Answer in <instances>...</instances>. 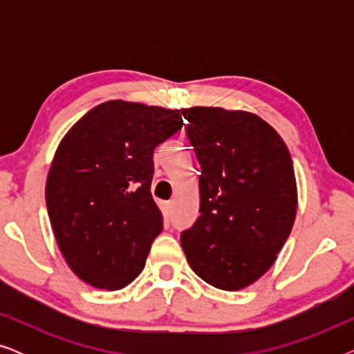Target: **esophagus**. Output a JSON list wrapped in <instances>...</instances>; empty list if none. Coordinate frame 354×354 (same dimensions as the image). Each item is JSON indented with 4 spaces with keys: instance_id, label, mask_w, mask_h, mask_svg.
<instances>
[{
    "instance_id": "1",
    "label": "esophagus",
    "mask_w": 354,
    "mask_h": 354,
    "mask_svg": "<svg viewBox=\"0 0 354 354\" xmlns=\"http://www.w3.org/2000/svg\"><path fill=\"white\" fill-rule=\"evenodd\" d=\"M166 214L171 217L174 214V201H169L166 205Z\"/></svg>"
}]
</instances>
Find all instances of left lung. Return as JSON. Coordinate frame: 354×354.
Wrapping results in <instances>:
<instances>
[{
    "mask_svg": "<svg viewBox=\"0 0 354 354\" xmlns=\"http://www.w3.org/2000/svg\"><path fill=\"white\" fill-rule=\"evenodd\" d=\"M201 167L200 217L180 235L190 268L235 292L269 270L297 216V180L287 145L256 114L182 109Z\"/></svg>",
    "mask_w": 354,
    "mask_h": 354,
    "instance_id": "1",
    "label": "left lung"
}]
</instances>
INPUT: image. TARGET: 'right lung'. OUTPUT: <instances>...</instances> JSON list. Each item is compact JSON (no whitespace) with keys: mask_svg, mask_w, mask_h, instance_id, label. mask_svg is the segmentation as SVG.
<instances>
[{"mask_svg":"<svg viewBox=\"0 0 354 354\" xmlns=\"http://www.w3.org/2000/svg\"><path fill=\"white\" fill-rule=\"evenodd\" d=\"M182 111L106 101L57 147L46 180L56 241L77 277L119 290L138 277L162 214L151 196L153 153L182 129Z\"/></svg>","mask_w":354,"mask_h":354,"instance_id":"1","label":"right lung"}]
</instances>
